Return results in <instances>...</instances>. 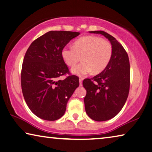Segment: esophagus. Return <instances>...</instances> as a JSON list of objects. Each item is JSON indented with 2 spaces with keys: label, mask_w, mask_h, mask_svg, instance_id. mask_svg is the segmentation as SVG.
I'll return each instance as SVG.
<instances>
[{
  "label": "esophagus",
  "mask_w": 152,
  "mask_h": 152,
  "mask_svg": "<svg viewBox=\"0 0 152 152\" xmlns=\"http://www.w3.org/2000/svg\"><path fill=\"white\" fill-rule=\"evenodd\" d=\"M82 81H83V79H81V78L79 79V85H80L81 86H82Z\"/></svg>",
  "instance_id": "esophagus-1"
}]
</instances>
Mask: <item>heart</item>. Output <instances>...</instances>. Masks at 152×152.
Returning <instances> with one entry per match:
<instances>
[{
	"mask_svg": "<svg viewBox=\"0 0 152 152\" xmlns=\"http://www.w3.org/2000/svg\"><path fill=\"white\" fill-rule=\"evenodd\" d=\"M113 56L110 42L98 36H84L75 42L73 46H66L62 50V56L68 66H73L80 61L83 63L71 69V73L79 77L91 73L103 71Z\"/></svg>",
	"mask_w": 152,
	"mask_h": 152,
	"instance_id": "heart-1",
	"label": "heart"
}]
</instances>
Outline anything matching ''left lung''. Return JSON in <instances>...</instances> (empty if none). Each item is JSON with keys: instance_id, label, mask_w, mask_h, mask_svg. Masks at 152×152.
<instances>
[{"instance_id": "obj_1", "label": "left lung", "mask_w": 152, "mask_h": 152, "mask_svg": "<svg viewBox=\"0 0 152 152\" xmlns=\"http://www.w3.org/2000/svg\"><path fill=\"white\" fill-rule=\"evenodd\" d=\"M104 36L113 46V56L104 70L90 79H84L86 113L96 121L110 120L117 115L127 99L130 87L128 54L116 39L104 31H89Z\"/></svg>"}]
</instances>
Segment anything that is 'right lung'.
Wrapping results in <instances>:
<instances>
[{"mask_svg":"<svg viewBox=\"0 0 152 152\" xmlns=\"http://www.w3.org/2000/svg\"><path fill=\"white\" fill-rule=\"evenodd\" d=\"M79 32L50 31L34 40L27 49L22 64V92L27 106L35 115L56 121L64 115L66 104L79 86V77L70 75L62 50Z\"/></svg>","mask_w":152,"mask_h":152,"instance_id":"right-lung-1","label":"right lung"}]
</instances>
